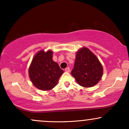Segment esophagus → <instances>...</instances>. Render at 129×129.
Here are the masks:
<instances>
[{"label": "esophagus", "mask_w": 129, "mask_h": 129, "mask_svg": "<svg viewBox=\"0 0 129 129\" xmlns=\"http://www.w3.org/2000/svg\"><path fill=\"white\" fill-rule=\"evenodd\" d=\"M65 72H67V73H69V72H70V68L69 67L66 68V69H65Z\"/></svg>", "instance_id": "1"}]
</instances>
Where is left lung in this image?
<instances>
[{"instance_id":"8db88e82","label":"left lung","mask_w":129,"mask_h":129,"mask_svg":"<svg viewBox=\"0 0 129 129\" xmlns=\"http://www.w3.org/2000/svg\"><path fill=\"white\" fill-rule=\"evenodd\" d=\"M71 74L81 86H94L101 79L103 67L96 56L87 47L81 48L76 53V59Z\"/></svg>"}]
</instances>
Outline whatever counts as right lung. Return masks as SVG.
I'll return each mask as SVG.
<instances>
[{
    "mask_svg": "<svg viewBox=\"0 0 129 129\" xmlns=\"http://www.w3.org/2000/svg\"><path fill=\"white\" fill-rule=\"evenodd\" d=\"M53 51L41 50L33 58L28 69L31 81L38 89L48 91L57 84L63 71L53 60Z\"/></svg>",
    "mask_w": 129,
    "mask_h": 129,
    "instance_id": "1",
    "label": "right lung"
}]
</instances>
